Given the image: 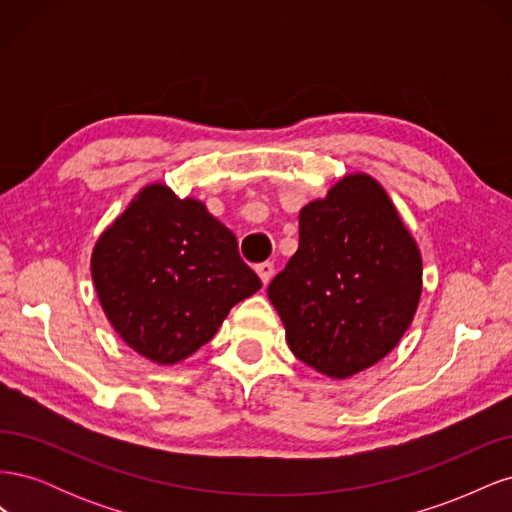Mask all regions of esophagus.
I'll return each instance as SVG.
<instances>
[{"instance_id":"34e87169","label":"esophagus","mask_w":512,"mask_h":512,"mask_svg":"<svg viewBox=\"0 0 512 512\" xmlns=\"http://www.w3.org/2000/svg\"><path fill=\"white\" fill-rule=\"evenodd\" d=\"M256 273H258V277L262 280V284H269L271 282V277H273V273H275V267H273V262H260V265H256Z\"/></svg>"}]
</instances>
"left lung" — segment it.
Instances as JSON below:
<instances>
[{
	"label": "left lung",
	"instance_id": "obj_1",
	"mask_svg": "<svg viewBox=\"0 0 512 512\" xmlns=\"http://www.w3.org/2000/svg\"><path fill=\"white\" fill-rule=\"evenodd\" d=\"M267 292L292 354L346 380L382 361L408 331L423 258L382 185L350 173L301 209L299 250Z\"/></svg>",
	"mask_w": 512,
	"mask_h": 512
}]
</instances>
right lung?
I'll use <instances>...</instances> for the list:
<instances>
[{
    "mask_svg": "<svg viewBox=\"0 0 512 512\" xmlns=\"http://www.w3.org/2000/svg\"><path fill=\"white\" fill-rule=\"evenodd\" d=\"M91 280L119 337L158 365L188 359L262 286L205 203L164 183L145 185L102 232Z\"/></svg>",
    "mask_w": 512,
    "mask_h": 512,
    "instance_id": "1",
    "label": "right lung"
}]
</instances>
